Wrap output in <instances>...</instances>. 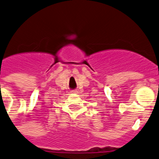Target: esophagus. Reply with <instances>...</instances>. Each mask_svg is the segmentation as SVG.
<instances>
[{"instance_id":"34e87169","label":"esophagus","mask_w":159,"mask_h":159,"mask_svg":"<svg viewBox=\"0 0 159 159\" xmlns=\"http://www.w3.org/2000/svg\"><path fill=\"white\" fill-rule=\"evenodd\" d=\"M70 93H77V92H76V90H71Z\"/></svg>"}]
</instances>
